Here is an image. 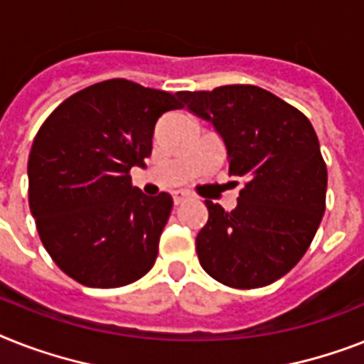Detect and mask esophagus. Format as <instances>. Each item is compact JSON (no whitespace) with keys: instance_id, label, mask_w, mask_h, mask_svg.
<instances>
[{"instance_id":"34e87169","label":"esophagus","mask_w":364,"mask_h":364,"mask_svg":"<svg viewBox=\"0 0 364 364\" xmlns=\"http://www.w3.org/2000/svg\"><path fill=\"white\" fill-rule=\"evenodd\" d=\"M187 192H183V191H176L172 194V198H173V203H176V205H179V203L183 202V200H187Z\"/></svg>"}]
</instances>
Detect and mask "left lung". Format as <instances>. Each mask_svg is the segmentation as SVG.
Segmentation results:
<instances>
[{
	"instance_id": "8db88e82",
	"label": "left lung",
	"mask_w": 364,
	"mask_h": 364,
	"mask_svg": "<svg viewBox=\"0 0 364 364\" xmlns=\"http://www.w3.org/2000/svg\"><path fill=\"white\" fill-rule=\"evenodd\" d=\"M177 97L213 123L228 151L230 176L243 179L232 211L205 200L209 218L196 237L200 265L230 288L271 284L303 258L326 211L327 166L314 127L256 85Z\"/></svg>"
}]
</instances>
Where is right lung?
I'll use <instances>...</instances> for the list:
<instances>
[{"mask_svg":"<svg viewBox=\"0 0 364 364\" xmlns=\"http://www.w3.org/2000/svg\"><path fill=\"white\" fill-rule=\"evenodd\" d=\"M177 108L172 93L114 78L70 95L38 129L29 209L50 258L80 284L119 288L155 264L173 200L132 187L131 168L146 166L156 119Z\"/></svg>","mask_w":364,"mask_h":364,"instance_id":"add662e5","label":"right lung"}]
</instances>
